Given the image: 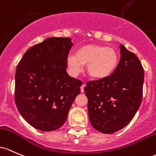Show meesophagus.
<instances>
[{
    "instance_id": "obj_1",
    "label": "esophagus",
    "mask_w": 156,
    "mask_h": 156,
    "mask_svg": "<svg viewBox=\"0 0 156 156\" xmlns=\"http://www.w3.org/2000/svg\"><path fill=\"white\" fill-rule=\"evenodd\" d=\"M85 84H83V85H82V86L80 87V90H81L82 93L84 92V88H85Z\"/></svg>"
}]
</instances>
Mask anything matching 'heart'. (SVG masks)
<instances>
[{
    "mask_svg": "<svg viewBox=\"0 0 156 156\" xmlns=\"http://www.w3.org/2000/svg\"><path fill=\"white\" fill-rule=\"evenodd\" d=\"M119 63L116 50L104 45H90L80 47L74 54L66 58L69 72L76 76L83 72L84 65H87L89 76L96 80L105 79L115 71Z\"/></svg>",
    "mask_w": 156,
    "mask_h": 156,
    "instance_id": "b5f03b06",
    "label": "heart"
}]
</instances>
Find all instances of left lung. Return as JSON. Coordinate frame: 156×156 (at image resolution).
<instances>
[{"label":"left lung","mask_w":156,"mask_h":156,"mask_svg":"<svg viewBox=\"0 0 156 156\" xmlns=\"http://www.w3.org/2000/svg\"><path fill=\"white\" fill-rule=\"evenodd\" d=\"M121 57L110 76L90 81L84 88L90 124L106 134L128 125L142 101L144 69L136 55L120 45Z\"/></svg>","instance_id":"8db88e82"}]
</instances>
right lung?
Instances as JSON below:
<instances>
[{"instance_id":"add662e5","label":"right lung","mask_w":156,"mask_h":156,"mask_svg":"<svg viewBox=\"0 0 156 156\" xmlns=\"http://www.w3.org/2000/svg\"><path fill=\"white\" fill-rule=\"evenodd\" d=\"M69 37H49L27 50L17 66L15 101L19 113L40 130L64 125L83 85L68 74Z\"/></svg>"}]
</instances>
